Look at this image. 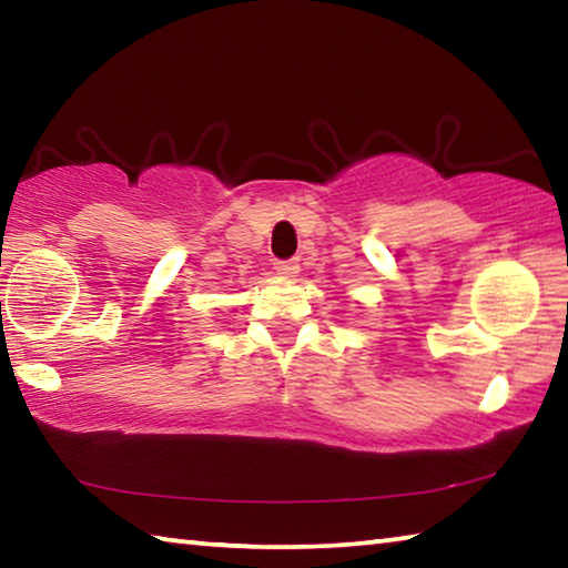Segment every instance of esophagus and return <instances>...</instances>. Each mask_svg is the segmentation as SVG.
Segmentation results:
<instances>
[{"label":"esophagus","mask_w":568,"mask_h":568,"mask_svg":"<svg viewBox=\"0 0 568 568\" xmlns=\"http://www.w3.org/2000/svg\"><path fill=\"white\" fill-rule=\"evenodd\" d=\"M275 271L277 275H295L297 271H301V265H297V261H277L275 263Z\"/></svg>","instance_id":"esophagus-1"}]
</instances>
